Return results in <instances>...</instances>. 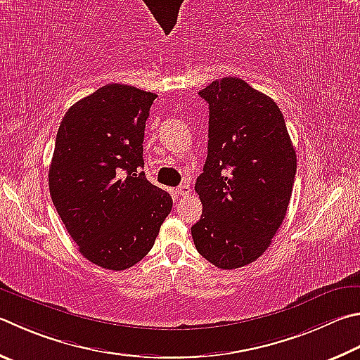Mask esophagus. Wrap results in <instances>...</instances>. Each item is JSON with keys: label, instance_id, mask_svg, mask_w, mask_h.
I'll use <instances>...</instances> for the list:
<instances>
[{"label": "esophagus", "instance_id": "34e87169", "mask_svg": "<svg viewBox=\"0 0 360 360\" xmlns=\"http://www.w3.org/2000/svg\"><path fill=\"white\" fill-rule=\"evenodd\" d=\"M176 192H178L179 197H187V195H191L192 188H191V186H188V184H182L178 188H176Z\"/></svg>", "mask_w": 360, "mask_h": 360}]
</instances>
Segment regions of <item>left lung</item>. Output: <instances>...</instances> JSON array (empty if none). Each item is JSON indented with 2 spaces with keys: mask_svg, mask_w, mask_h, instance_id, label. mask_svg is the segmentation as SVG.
Here are the masks:
<instances>
[{
  "mask_svg": "<svg viewBox=\"0 0 360 360\" xmlns=\"http://www.w3.org/2000/svg\"><path fill=\"white\" fill-rule=\"evenodd\" d=\"M200 96L209 103V140L192 238L209 263L238 269L258 259L282 225L296 151L277 103L240 78L215 80Z\"/></svg>",
  "mask_w": 360,
  "mask_h": 360,
  "instance_id": "obj_1",
  "label": "left lung"
}]
</instances>
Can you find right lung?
I'll use <instances>...</instances> for the list:
<instances>
[{
  "label": "right lung",
  "instance_id": "obj_1",
  "mask_svg": "<svg viewBox=\"0 0 360 360\" xmlns=\"http://www.w3.org/2000/svg\"><path fill=\"white\" fill-rule=\"evenodd\" d=\"M154 93L112 83L64 115L49 172L51 201L91 263L124 271L145 258L172 212L146 179L145 126Z\"/></svg>",
  "mask_w": 360,
  "mask_h": 360
}]
</instances>
